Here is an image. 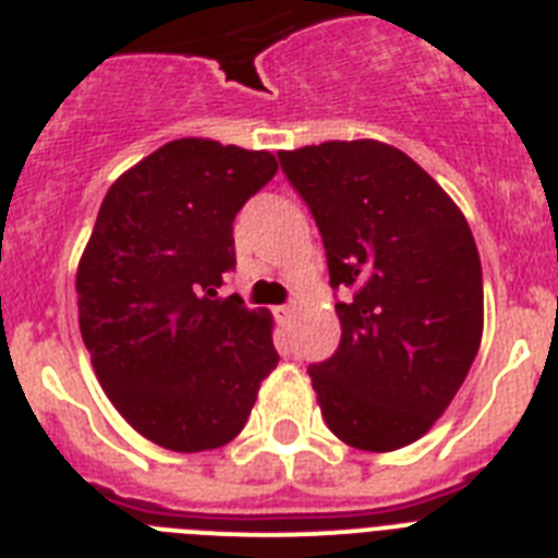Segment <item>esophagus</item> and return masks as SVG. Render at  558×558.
<instances>
[{
    "label": "esophagus",
    "instance_id": "esophagus-1",
    "mask_svg": "<svg viewBox=\"0 0 558 558\" xmlns=\"http://www.w3.org/2000/svg\"><path fill=\"white\" fill-rule=\"evenodd\" d=\"M274 315L279 324H290V318H293V307H290V304H282V307L274 310Z\"/></svg>",
    "mask_w": 558,
    "mask_h": 558
}]
</instances>
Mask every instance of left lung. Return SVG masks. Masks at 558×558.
<instances>
[{"label": "left lung", "instance_id": "left-lung-1", "mask_svg": "<svg viewBox=\"0 0 558 558\" xmlns=\"http://www.w3.org/2000/svg\"><path fill=\"white\" fill-rule=\"evenodd\" d=\"M327 251L340 347L310 366L329 430L391 452L433 427L470 374L483 335L475 236L411 156L377 140L279 153Z\"/></svg>", "mask_w": 558, "mask_h": 558}]
</instances>
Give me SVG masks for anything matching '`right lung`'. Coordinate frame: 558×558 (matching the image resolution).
Masks as SVG:
<instances>
[{
  "mask_svg": "<svg viewBox=\"0 0 558 558\" xmlns=\"http://www.w3.org/2000/svg\"><path fill=\"white\" fill-rule=\"evenodd\" d=\"M276 170L268 150L186 136L106 192L77 265L81 335L113 408L165 450L229 445L279 363L268 310L218 299L231 223Z\"/></svg>",
  "mask_w": 558,
  "mask_h": 558,
  "instance_id": "1",
  "label": "right lung"
}]
</instances>
